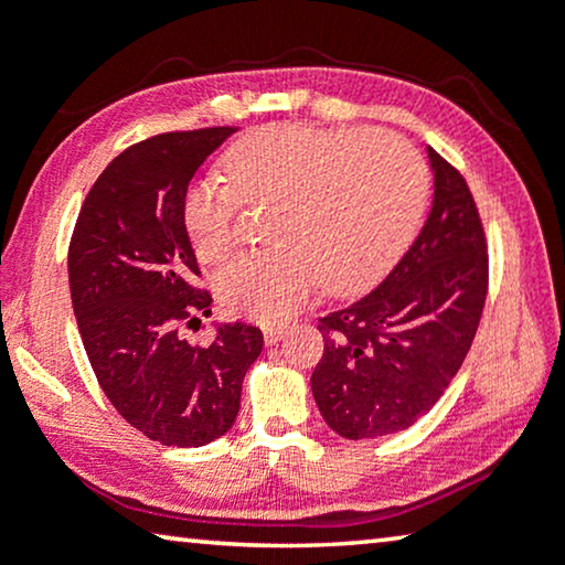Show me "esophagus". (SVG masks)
I'll list each match as a JSON object with an SVG mask.
<instances>
[{
	"label": "esophagus",
	"instance_id": "34e87169",
	"mask_svg": "<svg viewBox=\"0 0 565 565\" xmlns=\"http://www.w3.org/2000/svg\"><path fill=\"white\" fill-rule=\"evenodd\" d=\"M284 337V327H264L266 344H276Z\"/></svg>",
	"mask_w": 565,
	"mask_h": 565
}]
</instances>
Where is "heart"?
<instances>
[{"mask_svg": "<svg viewBox=\"0 0 565 565\" xmlns=\"http://www.w3.org/2000/svg\"><path fill=\"white\" fill-rule=\"evenodd\" d=\"M226 181H193L183 226L195 256L216 264L234 246L241 203H271L274 246L231 258L216 291L231 315L262 324L289 319L324 279L334 297L380 281L415 236L427 168L415 148L382 130L264 125L223 158Z\"/></svg>", "mask_w": 565, "mask_h": 565, "instance_id": "obj_1", "label": "heart"}]
</instances>
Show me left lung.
<instances>
[{
    "mask_svg": "<svg viewBox=\"0 0 565 565\" xmlns=\"http://www.w3.org/2000/svg\"><path fill=\"white\" fill-rule=\"evenodd\" d=\"M435 199L423 231L377 289L319 319L324 354L311 392L347 440L417 423L468 356L488 299L480 211L458 168L429 148Z\"/></svg>",
    "mask_w": 565,
    "mask_h": 565,
    "instance_id": "obj_1",
    "label": "left lung"
}]
</instances>
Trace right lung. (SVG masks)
Here are the masks:
<instances>
[{"label": "right lung", "mask_w": 565, "mask_h": 565, "mask_svg": "<svg viewBox=\"0 0 565 565\" xmlns=\"http://www.w3.org/2000/svg\"><path fill=\"white\" fill-rule=\"evenodd\" d=\"M234 125L160 132L113 160L79 209L70 238V297L87 360L113 407L160 445L201 447L226 435L262 329L221 327L188 344L181 327L211 315L183 226L195 170Z\"/></svg>", "instance_id": "right-lung-1"}]
</instances>
